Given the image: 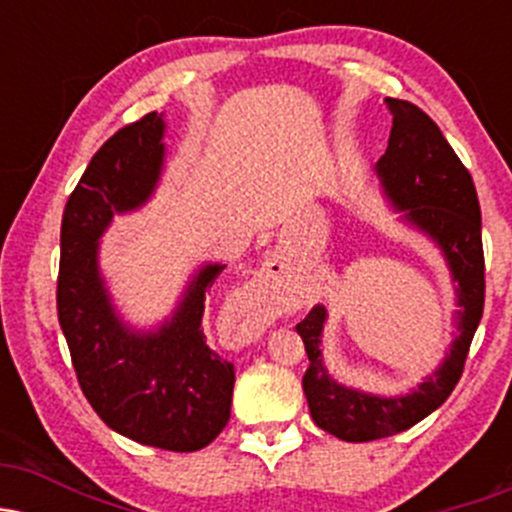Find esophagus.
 I'll list each match as a JSON object with an SVG mask.
<instances>
[{
  "mask_svg": "<svg viewBox=\"0 0 512 512\" xmlns=\"http://www.w3.org/2000/svg\"><path fill=\"white\" fill-rule=\"evenodd\" d=\"M281 267H284V264H281L279 260L267 262V267H264V274H267V276H276V274L281 272Z\"/></svg>",
  "mask_w": 512,
  "mask_h": 512,
  "instance_id": "1",
  "label": "esophagus"
}]
</instances>
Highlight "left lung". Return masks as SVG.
<instances>
[{
	"label": "left lung",
	"instance_id": "1",
	"mask_svg": "<svg viewBox=\"0 0 512 512\" xmlns=\"http://www.w3.org/2000/svg\"><path fill=\"white\" fill-rule=\"evenodd\" d=\"M387 105L392 132L387 151L378 161V175L392 207L404 211V219L443 250L452 279L457 281V305H462L457 313L460 337L452 342L443 366L419 390L404 397H375L334 383L327 375L320 354L327 310L325 305H315L296 325L310 361L303 375V392L315 424L349 443L395 436L436 411L462 378L469 346L484 313L481 209L472 175L424 110L397 98H387Z\"/></svg>",
	"mask_w": 512,
	"mask_h": 512
}]
</instances>
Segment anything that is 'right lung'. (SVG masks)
I'll use <instances>...</instances> for the list:
<instances>
[{"instance_id":"1","label":"right lung","mask_w":512,"mask_h":512,"mask_svg":"<svg viewBox=\"0 0 512 512\" xmlns=\"http://www.w3.org/2000/svg\"><path fill=\"white\" fill-rule=\"evenodd\" d=\"M163 115L117 129L67 199L60 233L57 317L81 392L122 436L151 448L195 452L231 419L236 370L209 349L204 301L226 264L192 279L175 315L158 332H132L115 315L98 272V238L113 214L142 207L163 168Z\"/></svg>"}]
</instances>
